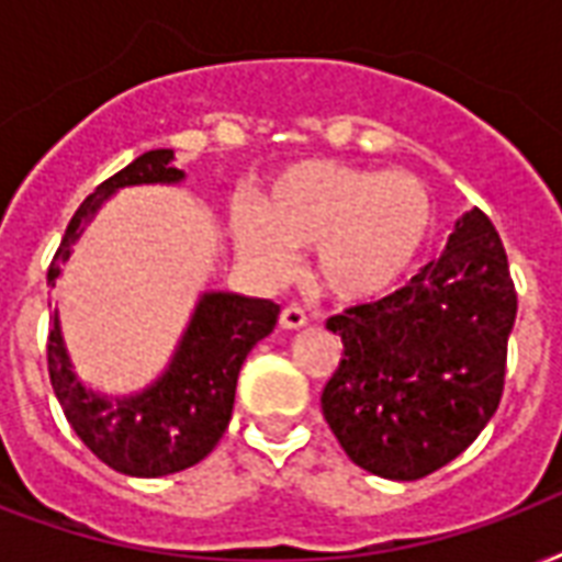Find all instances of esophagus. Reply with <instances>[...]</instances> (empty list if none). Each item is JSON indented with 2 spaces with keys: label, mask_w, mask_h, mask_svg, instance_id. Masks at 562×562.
Listing matches in <instances>:
<instances>
[{
  "label": "esophagus",
  "mask_w": 562,
  "mask_h": 562,
  "mask_svg": "<svg viewBox=\"0 0 562 562\" xmlns=\"http://www.w3.org/2000/svg\"><path fill=\"white\" fill-rule=\"evenodd\" d=\"M280 324H282V327H285V329L303 327V324H306V312L300 310L297 303H289V306H282Z\"/></svg>",
  "instance_id": "1"
}]
</instances>
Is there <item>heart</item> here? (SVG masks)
Returning <instances> with one entry per match:
<instances>
[{
	"label": "heart",
	"instance_id": "heart-1",
	"mask_svg": "<svg viewBox=\"0 0 562 562\" xmlns=\"http://www.w3.org/2000/svg\"><path fill=\"white\" fill-rule=\"evenodd\" d=\"M436 224L422 179L341 161H297L259 194L235 205L233 241L259 273L277 277L294 250L312 247V277L341 303L383 297L415 268Z\"/></svg>",
	"mask_w": 562,
	"mask_h": 562
}]
</instances>
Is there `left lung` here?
Returning <instances> with one entry per match:
<instances>
[{"instance_id":"left-lung-1","label":"left lung","mask_w":562,"mask_h":562,"mask_svg":"<svg viewBox=\"0 0 562 562\" xmlns=\"http://www.w3.org/2000/svg\"><path fill=\"white\" fill-rule=\"evenodd\" d=\"M516 306L504 244L474 209L409 285L333 315L345 350L321 409L350 460L418 481L460 457L504 395Z\"/></svg>"}]
</instances>
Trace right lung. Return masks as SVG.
Here are the masks:
<instances>
[{
	"mask_svg": "<svg viewBox=\"0 0 562 562\" xmlns=\"http://www.w3.org/2000/svg\"><path fill=\"white\" fill-rule=\"evenodd\" d=\"M173 149H149L109 177L67 224L58 250H55L46 282L55 289L61 265L70 256L85 224L97 205L123 186L144 182H177L182 170L170 167ZM280 306L273 300L241 297V294H205L194 312L177 359L170 362L161 380L144 395L109 404L105 397L85 392L58 333V315L49 321L46 338V368L55 397L67 422L88 451L109 469L132 477H158L191 469L221 442L226 424L233 418L235 383L250 348L277 324Z\"/></svg>",
	"mask_w": 562,
	"mask_h": 562,
	"instance_id": "1",
	"label": "right lung"
}]
</instances>
